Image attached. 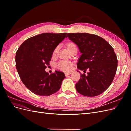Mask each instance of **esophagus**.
Masks as SVG:
<instances>
[{
    "label": "esophagus",
    "instance_id": "obj_1",
    "mask_svg": "<svg viewBox=\"0 0 131 131\" xmlns=\"http://www.w3.org/2000/svg\"><path fill=\"white\" fill-rule=\"evenodd\" d=\"M70 74H72V72H66L65 73V75H66V76H67V75H70Z\"/></svg>",
    "mask_w": 131,
    "mask_h": 131
}]
</instances>
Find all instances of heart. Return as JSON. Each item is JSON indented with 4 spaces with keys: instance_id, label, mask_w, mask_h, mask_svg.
Masks as SVG:
<instances>
[{
    "instance_id": "1",
    "label": "heart",
    "mask_w": 131,
    "mask_h": 131,
    "mask_svg": "<svg viewBox=\"0 0 131 131\" xmlns=\"http://www.w3.org/2000/svg\"><path fill=\"white\" fill-rule=\"evenodd\" d=\"M66 47L69 52L73 50H77V46L76 44H75V43L73 42L69 41V42H67L66 43ZM57 50H58V47H56L53 50V54H56ZM71 66H72V64H71V63L70 62L66 61H62L59 62L57 64L58 68L63 71L70 70L71 69Z\"/></svg>"
}]
</instances>
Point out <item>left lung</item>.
Returning <instances> with one entry per match:
<instances>
[{"mask_svg":"<svg viewBox=\"0 0 131 131\" xmlns=\"http://www.w3.org/2000/svg\"><path fill=\"white\" fill-rule=\"evenodd\" d=\"M66 37L78 46L81 53L78 69L84 73L89 70L88 74H81L75 84L78 92L88 97L101 94L110 86L116 72L117 59L113 48L103 38L94 34L68 33Z\"/></svg>","mask_w":131,"mask_h":131,"instance_id":"1","label":"left lung"}]
</instances>
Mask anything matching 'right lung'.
Wrapping results in <instances>:
<instances>
[{
    "mask_svg": "<svg viewBox=\"0 0 131 131\" xmlns=\"http://www.w3.org/2000/svg\"><path fill=\"white\" fill-rule=\"evenodd\" d=\"M67 33H45L23 42L16 53V67L26 88L34 94L48 96L60 89L64 73L45 72L54 49L66 38Z\"/></svg>",
    "mask_w": 131,
    "mask_h": 131,
    "instance_id": "1",
    "label": "right lung"
}]
</instances>
